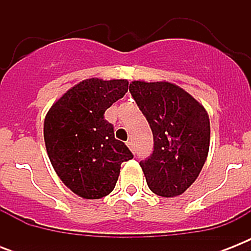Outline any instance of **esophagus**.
Returning a JSON list of instances; mask_svg holds the SVG:
<instances>
[{
  "label": "esophagus",
  "mask_w": 251,
  "mask_h": 251,
  "mask_svg": "<svg viewBox=\"0 0 251 251\" xmlns=\"http://www.w3.org/2000/svg\"><path fill=\"white\" fill-rule=\"evenodd\" d=\"M126 145H127V147H129L131 151H134V145H133V141H131V139H129V141L126 142Z\"/></svg>",
  "instance_id": "obj_1"
}]
</instances>
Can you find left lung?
Segmentation results:
<instances>
[{
  "label": "left lung",
  "mask_w": 251,
  "mask_h": 251,
  "mask_svg": "<svg viewBox=\"0 0 251 251\" xmlns=\"http://www.w3.org/2000/svg\"><path fill=\"white\" fill-rule=\"evenodd\" d=\"M129 91L153 134V151L139 165L150 190L171 198L191 186L210 149V118L202 104L169 82L134 80Z\"/></svg>",
  "instance_id": "left-lung-1"
}]
</instances>
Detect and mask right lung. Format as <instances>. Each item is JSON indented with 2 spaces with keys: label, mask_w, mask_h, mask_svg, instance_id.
<instances>
[{
  "label": "right lung",
  "mask_w": 251,
  "mask_h": 251,
  "mask_svg": "<svg viewBox=\"0 0 251 251\" xmlns=\"http://www.w3.org/2000/svg\"><path fill=\"white\" fill-rule=\"evenodd\" d=\"M126 79L91 78L70 88L48 110L44 142L49 160L66 186L84 199L113 190L124 161L133 159L114 138L105 110L127 92Z\"/></svg>",
  "instance_id": "obj_1"
}]
</instances>
